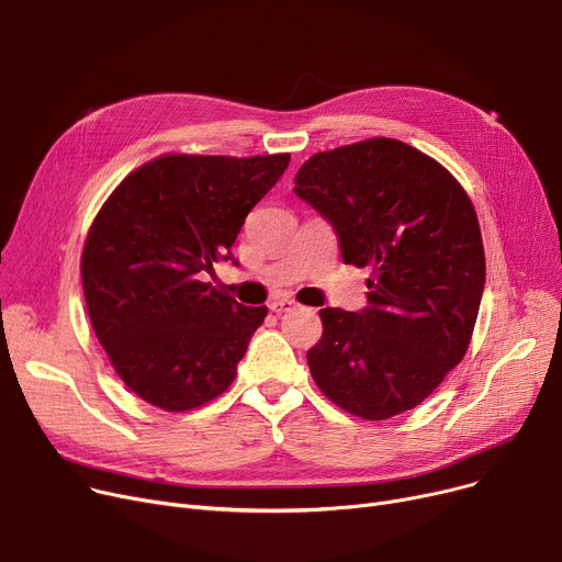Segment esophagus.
Returning a JSON list of instances; mask_svg holds the SVG:
<instances>
[{"instance_id": "esophagus-1", "label": "esophagus", "mask_w": 562, "mask_h": 562, "mask_svg": "<svg viewBox=\"0 0 562 562\" xmlns=\"http://www.w3.org/2000/svg\"><path fill=\"white\" fill-rule=\"evenodd\" d=\"M269 307H271V312H276V314H284V312L296 307V301H291V299H276V301H271Z\"/></svg>"}]
</instances>
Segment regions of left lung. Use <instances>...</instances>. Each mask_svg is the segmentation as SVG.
Instances as JSON below:
<instances>
[{
  "label": "left lung",
  "instance_id": "8db88e82",
  "mask_svg": "<svg viewBox=\"0 0 562 562\" xmlns=\"http://www.w3.org/2000/svg\"><path fill=\"white\" fill-rule=\"evenodd\" d=\"M296 193L333 223L344 263L371 269L367 310L318 312L316 387L367 422L417 407L474 335L485 286L474 202L439 161L385 136L312 155Z\"/></svg>",
  "mask_w": 562,
  "mask_h": 562
}]
</instances>
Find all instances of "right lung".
Here are the masks:
<instances>
[{
    "label": "right lung",
    "instance_id": "1",
    "mask_svg": "<svg viewBox=\"0 0 562 562\" xmlns=\"http://www.w3.org/2000/svg\"><path fill=\"white\" fill-rule=\"evenodd\" d=\"M291 155H161L113 189L88 229L81 284L113 371L145 403L187 412L236 375L266 305L244 307L204 276Z\"/></svg>",
    "mask_w": 562,
    "mask_h": 562
}]
</instances>
